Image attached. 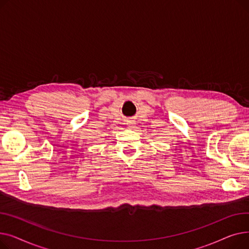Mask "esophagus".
<instances>
[{
    "label": "esophagus",
    "mask_w": 249,
    "mask_h": 249,
    "mask_svg": "<svg viewBox=\"0 0 249 249\" xmlns=\"http://www.w3.org/2000/svg\"><path fill=\"white\" fill-rule=\"evenodd\" d=\"M128 126H129V128H134V127H135L134 123H129V124H128Z\"/></svg>",
    "instance_id": "34e87169"
}]
</instances>
